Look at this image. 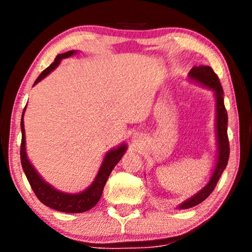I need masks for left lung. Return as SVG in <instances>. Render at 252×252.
<instances>
[{"instance_id": "8db88e82", "label": "left lung", "mask_w": 252, "mask_h": 252, "mask_svg": "<svg viewBox=\"0 0 252 252\" xmlns=\"http://www.w3.org/2000/svg\"><path fill=\"white\" fill-rule=\"evenodd\" d=\"M189 78L191 80H195L198 84H201L205 87H209L215 92L216 95V109H217V118H216V128H217V142H218V159L213 171L212 177L208 182V185L204 188L201 189L197 194L188 198L187 201L181 203L178 206L179 209H189L192 206L199 204L208 198L210 194L216 188L217 182L219 181V178L221 177L223 170L227 166L229 158V142L228 135H227V123H228V116L223 104V91L220 84L218 75L215 73L212 67L210 66H194L189 72Z\"/></svg>"}]
</instances>
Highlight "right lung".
I'll list each match as a JSON object with an SVG mask.
<instances>
[{"mask_svg": "<svg viewBox=\"0 0 252 252\" xmlns=\"http://www.w3.org/2000/svg\"><path fill=\"white\" fill-rule=\"evenodd\" d=\"M74 50H70L65 54H61L55 58V62L51 65H49L42 73H41L37 79L34 82L36 85L40 80H42L44 77H47L51 71L55 70L61 63L63 58H67L74 55ZM25 112V109H24ZM24 112L22 115V122H20V127H22V144H20V160H22L23 170L25 172V175L29 180L31 187H32L34 194L36 197L40 199L41 203L44 205L49 206V208L57 210L61 212L66 213H81L85 211L91 210L93 206L97 204V202L101 198L103 189L106 184L110 173H111L113 167L116 166L117 163L122 159L123 155L125 154L127 149L126 144H122L116 149L110 150L108 154L105 155L103 163L99 167V171L97 175H96L95 180L93 184L86 189V190L79 192V194H67V192H63L57 190L50 185H48L42 178L40 177L33 165L31 164L26 155V147H25V129H24Z\"/></svg>", "mask_w": 252, "mask_h": 252, "instance_id": "right-lung-1", "label": "right lung"}]
</instances>
